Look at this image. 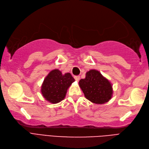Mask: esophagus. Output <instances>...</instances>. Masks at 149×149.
<instances>
[{"instance_id": "1", "label": "esophagus", "mask_w": 149, "mask_h": 149, "mask_svg": "<svg viewBox=\"0 0 149 149\" xmlns=\"http://www.w3.org/2000/svg\"><path fill=\"white\" fill-rule=\"evenodd\" d=\"M74 79H75V80L76 81H78L79 80V79H80V76H75L74 77Z\"/></svg>"}]
</instances>
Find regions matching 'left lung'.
<instances>
[{"label":"left lung","mask_w":149,"mask_h":149,"mask_svg":"<svg viewBox=\"0 0 149 149\" xmlns=\"http://www.w3.org/2000/svg\"><path fill=\"white\" fill-rule=\"evenodd\" d=\"M79 84L85 98L93 103L104 104L113 97L112 84L98 70L88 71Z\"/></svg>","instance_id":"obj_1"}]
</instances>
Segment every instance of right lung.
I'll return each instance as SVG.
<instances>
[{"mask_svg": "<svg viewBox=\"0 0 149 149\" xmlns=\"http://www.w3.org/2000/svg\"><path fill=\"white\" fill-rule=\"evenodd\" d=\"M75 79L70 73L62 74L59 69H54L47 74L41 87L42 97L51 103L63 100L68 88Z\"/></svg>", "mask_w": 149, "mask_h": 149, "instance_id": "right-lung-1", "label": "right lung"}]
</instances>
